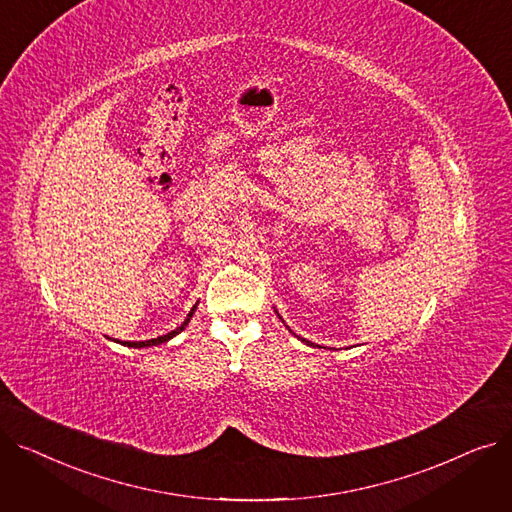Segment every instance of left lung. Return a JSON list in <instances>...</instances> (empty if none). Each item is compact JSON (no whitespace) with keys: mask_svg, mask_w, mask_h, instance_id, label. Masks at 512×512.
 Listing matches in <instances>:
<instances>
[{"mask_svg":"<svg viewBox=\"0 0 512 512\" xmlns=\"http://www.w3.org/2000/svg\"><path fill=\"white\" fill-rule=\"evenodd\" d=\"M301 340H303V338H301ZM303 342H307V344H309V346H313V342H309V340H303Z\"/></svg>","mask_w":512,"mask_h":512,"instance_id":"1","label":"left lung"}]
</instances>
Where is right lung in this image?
<instances>
[{"label":"right lung","instance_id":"right-lung-1","mask_svg":"<svg viewBox=\"0 0 512 512\" xmlns=\"http://www.w3.org/2000/svg\"><path fill=\"white\" fill-rule=\"evenodd\" d=\"M197 311V305L188 311V315H186V319L182 321V326L180 328H176V330H172V332H168V334H164V336H157V338H151V340H141V342H122L124 346H130V348H143V346H157V344H164V342H168L170 338H174L176 334H180L186 326H188V321H191V317H193V313Z\"/></svg>","mask_w":512,"mask_h":512}]
</instances>
